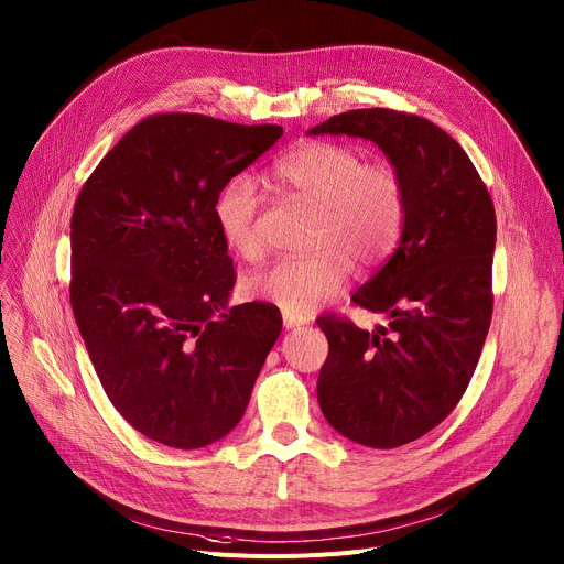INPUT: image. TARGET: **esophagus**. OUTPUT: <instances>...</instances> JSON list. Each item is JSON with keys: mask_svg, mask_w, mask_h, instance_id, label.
Segmentation results:
<instances>
[{"mask_svg": "<svg viewBox=\"0 0 564 564\" xmlns=\"http://www.w3.org/2000/svg\"><path fill=\"white\" fill-rule=\"evenodd\" d=\"M302 324H306V317H302V315H292V313H283V327H285V329L302 327Z\"/></svg>", "mask_w": 564, "mask_h": 564, "instance_id": "esophagus-1", "label": "esophagus"}]
</instances>
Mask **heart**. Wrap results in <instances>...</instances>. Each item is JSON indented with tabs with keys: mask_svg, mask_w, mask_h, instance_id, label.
Here are the masks:
<instances>
[{
	"mask_svg": "<svg viewBox=\"0 0 564 564\" xmlns=\"http://www.w3.org/2000/svg\"><path fill=\"white\" fill-rule=\"evenodd\" d=\"M272 189L313 205L308 247L245 281L251 300L292 315H308L332 302L354 272V258L377 264L387 258L404 224V183L395 166L366 162L359 148L306 141L276 160L267 173ZM260 194L245 175L228 181L213 207L224 245L245 260L262 256L258 230Z\"/></svg>",
	"mask_w": 564,
	"mask_h": 564,
	"instance_id": "heart-1",
	"label": "heart"
}]
</instances>
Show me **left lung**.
<instances>
[{
  "label": "left lung",
  "mask_w": 564,
  "mask_h": 564,
  "mask_svg": "<svg viewBox=\"0 0 564 564\" xmlns=\"http://www.w3.org/2000/svg\"><path fill=\"white\" fill-rule=\"evenodd\" d=\"M308 134L377 143L404 183L400 245L351 297L389 324L317 319L329 340L317 379L324 419L361 446L398 448L446 419L476 372L494 308V203L464 148L421 116L351 109Z\"/></svg>",
  "instance_id": "obj_1"
}]
</instances>
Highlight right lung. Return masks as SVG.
<instances>
[{
    "mask_svg": "<svg viewBox=\"0 0 564 564\" xmlns=\"http://www.w3.org/2000/svg\"><path fill=\"white\" fill-rule=\"evenodd\" d=\"M281 126L200 113L137 123L84 183L70 221V304L116 411L143 436L194 451L245 416L281 334L270 304L230 306L213 207L281 139Z\"/></svg>",
    "mask_w": 564,
    "mask_h": 564,
    "instance_id": "1",
    "label": "right lung"
}]
</instances>
